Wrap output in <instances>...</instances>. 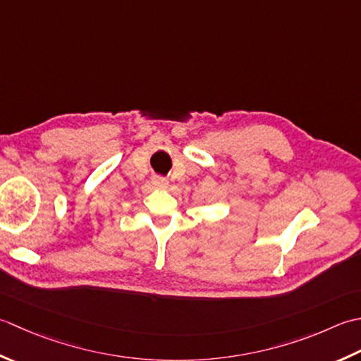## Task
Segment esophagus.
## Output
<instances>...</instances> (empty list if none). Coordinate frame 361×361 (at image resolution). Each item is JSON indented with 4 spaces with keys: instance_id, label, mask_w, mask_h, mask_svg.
<instances>
[{
    "instance_id": "34e87169",
    "label": "esophagus",
    "mask_w": 361,
    "mask_h": 361,
    "mask_svg": "<svg viewBox=\"0 0 361 361\" xmlns=\"http://www.w3.org/2000/svg\"><path fill=\"white\" fill-rule=\"evenodd\" d=\"M151 183L156 188H166L168 187V180L165 178H159V176H156V178H152Z\"/></svg>"
}]
</instances>
